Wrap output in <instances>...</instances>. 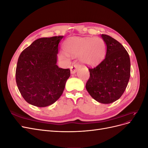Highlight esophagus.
Here are the masks:
<instances>
[{"label": "esophagus", "mask_w": 148, "mask_h": 148, "mask_svg": "<svg viewBox=\"0 0 148 148\" xmlns=\"http://www.w3.org/2000/svg\"><path fill=\"white\" fill-rule=\"evenodd\" d=\"M80 68V66L77 64H74L70 68V71L71 74H75L77 72V70Z\"/></svg>", "instance_id": "1"}]
</instances>
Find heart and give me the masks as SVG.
I'll return each instance as SVG.
<instances>
[{
  "mask_svg": "<svg viewBox=\"0 0 148 148\" xmlns=\"http://www.w3.org/2000/svg\"><path fill=\"white\" fill-rule=\"evenodd\" d=\"M106 48V42L100 38H71L64 44L68 54L79 56L81 62L87 65L99 63L105 56Z\"/></svg>",
  "mask_w": 148,
  "mask_h": 148,
  "instance_id": "b5f03b06",
  "label": "heart"
}]
</instances>
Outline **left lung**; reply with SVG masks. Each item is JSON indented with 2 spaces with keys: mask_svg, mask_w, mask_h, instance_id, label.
Segmentation results:
<instances>
[{
  "mask_svg": "<svg viewBox=\"0 0 148 148\" xmlns=\"http://www.w3.org/2000/svg\"><path fill=\"white\" fill-rule=\"evenodd\" d=\"M107 46L104 59L89 69L86 89L90 96L102 104L118 100L126 89L130 77V59L126 49L117 40L102 34Z\"/></svg>",
  "mask_w": 148,
  "mask_h": 148,
  "instance_id": "1",
  "label": "left lung"
}]
</instances>
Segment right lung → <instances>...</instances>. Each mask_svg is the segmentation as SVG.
Segmentation results:
<instances>
[{
  "mask_svg": "<svg viewBox=\"0 0 148 148\" xmlns=\"http://www.w3.org/2000/svg\"><path fill=\"white\" fill-rule=\"evenodd\" d=\"M63 36L42 38L21 53L16 69V82L24 99L39 107L59 99L70 76V69L57 65L59 44Z\"/></svg>",
  "mask_w": 148,
  "mask_h": 148,
  "instance_id": "obj_1",
  "label": "right lung"
}]
</instances>
